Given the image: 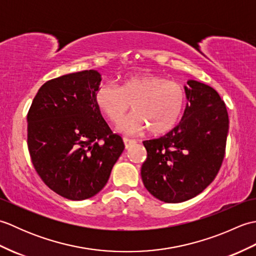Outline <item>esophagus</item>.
Wrapping results in <instances>:
<instances>
[{
	"label": "esophagus",
	"mask_w": 256,
	"mask_h": 256,
	"mask_svg": "<svg viewBox=\"0 0 256 256\" xmlns=\"http://www.w3.org/2000/svg\"><path fill=\"white\" fill-rule=\"evenodd\" d=\"M123 142H124V145H125V148H131L132 145H134L135 143H136V140H131V138H123Z\"/></svg>",
	"instance_id": "obj_1"
}]
</instances>
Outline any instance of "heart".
<instances>
[{"label": "heart", "instance_id": "obj_1", "mask_svg": "<svg viewBox=\"0 0 256 256\" xmlns=\"http://www.w3.org/2000/svg\"><path fill=\"white\" fill-rule=\"evenodd\" d=\"M94 101L99 110L116 123L130 108L134 112L118 124L126 134H136L150 130L153 135H162L176 126L187 102L184 86L155 74L128 76L120 86L102 84L96 89Z\"/></svg>", "mask_w": 256, "mask_h": 256}]
</instances>
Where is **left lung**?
Returning <instances> with one entry per match:
<instances>
[{
	"mask_svg": "<svg viewBox=\"0 0 256 256\" xmlns=\"http://www.w3.org/2000/svg\"><path fill=\"white\" fill-rule=\"evenodd\" d=\"M187 84L189 102L182 121L164 136L143 142L148 150L140 170L144 186L170 204L192 199L214 182L229 131L226 106L218 92L194 80Z\"/></svg>",
	"mask_w": 256,
	"mask_h": 256,
	"instance_id": "obj_1",
	"label": "left lung"
}]
</instances>
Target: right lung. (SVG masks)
I'll use <instances>...</instances> for the list:
<instances>
[{
	"label": "right lung",
	"instance_id": "obj_1",
	"mask_svg": "<svg viewBox=\"0 0 256 256\" xmlns=\"http://www.w3.org/2000/svg\"><path fill=\"white\" fill-rule=\"evenodd\" d=\"M96 70L47 81L27 114V146L35 170L52 192L70 200L94 197L106 186L124 150L94 101Z\"/></svg>",
	"mask_w": 256,
	"mask_h": 256
}]
</instances>
